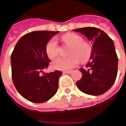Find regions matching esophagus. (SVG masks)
Returning <instances> with one entry per match:
<instances>
[{"mask_svg":"<svg viewBox=\"0 0 126 126\" xmlns=\"http://www.w3.org/2000/svg\"><path fill=\"white\" fill-rule=\"evenodd\" d=\"M72 72H73V71H64V73H65V74H71Z\"/></svg>","mask_w":126,"mask_h":126,"instance_id":"esophagus-1","label":"esophagus"}]
</instances>
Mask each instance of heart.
Masks as SVG:
<instances>
[{"instance_id": "1", "label": "heart", "mask_w": 126, "mask_h": 126, "mask_svg": "<svg viewBox=\"0 0 126 126\" xmlns=\"http://www.w3.org/2000/svg\"><path fill=\"white\" fill-rule=\"evenodd\" d=\"M64 42L71 46L67 58L59 57L55 59L52 66L58 70H68L75 67L79 63L80 59L82 62L87 61L92 53V47L87 42L83 41V38L74 33H67L63 36ZM45 52L50 59L54 58L58 54V45L55 38H52L47 42L45 46Z\"/></svg>"}]
</instances>
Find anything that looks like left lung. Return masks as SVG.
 <instances>
[{
  "label": "left lung",
  "mask_w": 126,
  "mask_h": 126,
  "mask_svg": "<svg viewBox=\"0 0 126 126\" xmlns=\"http://www.w3.org/2000/svg\"><path fill=\"white\" fill-rule=\"evenodd\" d=\"M73 31L83 34L93 43L90 61L86 68L79 69L82 77L76 85L85 94L101 95L111 88L117 77L118 58L114 42L105 32L96 27H84Z\"/></svg>",
  "instance_id": "left-lung-1"
}]
</instances>
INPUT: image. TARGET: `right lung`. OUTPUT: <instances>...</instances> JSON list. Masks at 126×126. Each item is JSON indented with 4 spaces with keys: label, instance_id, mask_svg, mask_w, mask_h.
I'll return each instance as SVG.
<instances>
[{
    "label": "right lung",
    "instance_id": "right-lung-1",
    "mask_svg": "<svg viewBox=\"0 0 126 126\" xmlns=\"http://www.w3.org/2000/svg\"><path fill=\"white\" fill-rule=\"evenodd\" d=\"M59 32L36 31L28 33L18 41L11 57V76L18 93L34 103L49 100L58 91L60 71L43 73L49 60L45 46Z\"/></svg>",
    "mask_w": 126,
    "mask_h": 126
}]
</instances>
